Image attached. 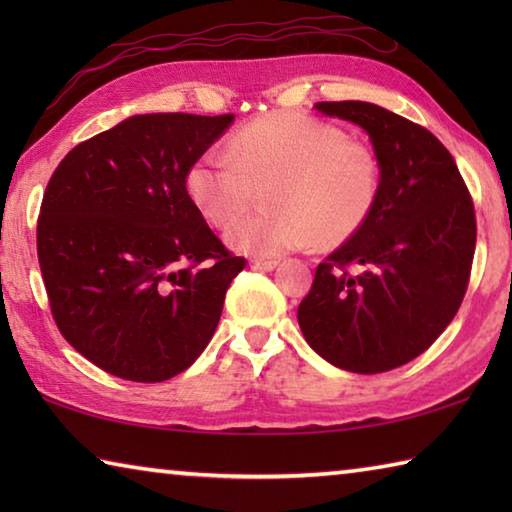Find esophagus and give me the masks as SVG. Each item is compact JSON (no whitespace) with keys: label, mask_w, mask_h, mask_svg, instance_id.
Here are the masks:
<instances>
[{"label":"esophagus","mask_w":512,"mask_h":512,"mask_svg":"<svg viewBox=\"0 0 512 512\" xmlns=\"http://www.w3.org/2000/svg\"><path fill=\"white\" fill-rule=\"evenodd\" d=\"M250 266L259 268V271H273V268L277 266V259H253Z\"/></svg>","instance_id":"1"}]
</instances>
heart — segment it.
<instances>
[{
  "instance_id": "1",
  "label": "heart",
  "mask_w": 512,
  "mask_h": 512,
  "mask_svg": "<svg viewBox=\"0 0 512 512\" xmlns=\"http://www.w3.org/2000/svg\"><path fill=\"white\" fill-rule=\"evenodd\" d=\"M264 189V214L225 232L232 250L275 257L287 250L336 248L357 237L381 196V162L372 146L339 126L268 112L230 135L225 153L207 151L189 164L185 189L216 228L248 210Z\"/></svg>"
}]
</instances>
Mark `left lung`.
I'll return each instance as SVG.
<instances>
[{"label": "left lung", "instance_id": "1", "mask_svg": "<svg viewBox=\"0 0 512 512\" xmlns=\"http://www.w3.org/2000/svg\"><path fill=\"white\" fill-rule=\"evenodd\" d=\"M316 110L368 133L381 196L366 228L318 264L298 323L332 366L375 375L420 357L452 323L470 282L474 203L427 128L366 101Z\"/></svg>", "mask_w": 512, "mask_h": 512}]
</instances>
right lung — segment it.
<instances>
[{"mask_svg": "<svg viewBox=\"0 0 512 512\" xmlns=\"http://www.w3.org/2000/svg\"><path fill=\"white\" fill-rule=\"evenodd\" d=\"M235 115H135L49 178L38 262L65 341L110 375L155 384L201 357L246 266L210 230L185 173Z\"/></svg>", "mask_w": 512, "mask_h": 512, "instance_id": "1", "label": "right lung"}]
</instances>
